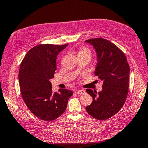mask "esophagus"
<instances>
[{
    "instance_id": "34e87169",
    "label": "esophagus",
    "mask_w": 148,
    "mask_h": 148,
    "mask_svg": "<svg viewBox=\"0 0 148 148\" xmlns=\"http://www.w3.org/2000/svg\"><path fill=\"white\" fill-rule=\"evenodd\" d=\"M75 93L78 94V95H83V94L85 93V91L83 89H76Z\"/></svg>"
}]
</instances>
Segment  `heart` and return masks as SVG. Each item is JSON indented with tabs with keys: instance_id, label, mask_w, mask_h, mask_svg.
I'll return each instance as SVG.
<instances>
[{
	"instance_id": "obj_1",
	"label": "heart",
	"mask_w": 148,
	"mask_h": 148,
	"mask_svg": "<svg viewBox=\"0 0 148 148\" xmlns=\"http://www.w3.org/2000/svg\"><path fill=\"white\" fill-rule=\"evenodd\" d=\"M89 53V55L91 56L90 51H89L88 49H86V48H83V49H82L81 50H80V51L79 52L78 54H79V53Z\"/></svg>"
}]
</instances>
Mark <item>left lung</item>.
<instances>
[{
  "instance_id": "1",
  "label": "left lung",
  "mask_w": 148,
  "mask_h": 148,
  "mask_svg": "<svg viewBox=\"0 0 148 148\" xmlns=\"http://www.w3.org/2000/svg\"><path fill=\"white\" fill-rule=\"evenodd\" d=\"M85 42L95 49L97 62L95 73L103 81L101 91L86 89L92 102L86 109L93 118L104 120L117 114L126 101L130 70L123 52L108 40L94 38Z\"/></svg>"
}]
</instances>
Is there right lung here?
Listing matches in <instances>:
<instances>
[{"label":"right lung","instance_id":"right-lung-1","mask_svg":"<svg viewBox=\"0 0 148 148\" xmlns=\"http://www.w3.org/2000/svg\"><path fill=\"white\" fill-rule=\"evenodd\" d=\"M39 44L31 48L22 60L18 74L21 96L29 110L45 121L64 113L73 92L66 89L52 91L49 79L56 73L58 54L67 46Z\"/></svg>","mask_w":148,"mask_h":148}]
</instances>
